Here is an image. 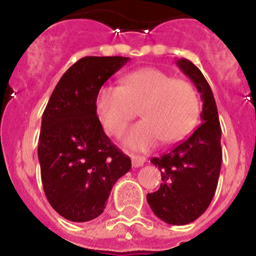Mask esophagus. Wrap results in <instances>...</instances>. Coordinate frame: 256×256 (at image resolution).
Listing matches in <instances>:
<instances>
[{
	"label": "esophagus",
	"mask_w": 256,
	"mask_h": 256,
	"mask_svg": "<svg viewBox=\"0 0 256 256\" xmlns=\"http://www.w3.org/2000/svg\"><path fill=\"white\" fill-rule=\"evenodd\" d=\"M130 159H132V165L134 168H138L146 162V158L144 156L140 155H130Z\"/></svg>",
	"instance_id": "34e87169"
}]
</instances>
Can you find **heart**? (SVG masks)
I'll return each instance as SVG.
<instances>
[{
  "label": "heart",
  "instance_id": "b5f03b06",
  "mask_svg": "<svg viewBox=\"0 0 256 256\" xmlns=\"http://www.w3.org/2000/svg\"><path fill=\"white\" fill-rule=\"evenodd\" d=\"M140 108L144 120L123 136L132 150L144 151L160 141L173 144L184 138L195 126L200 110L191 83L156 68H142L126 74L120 86L105 84L98 90L94 110L104 130L119 136Z\"/></svg>",
  "mask_w": 256,
  "mask_h": 256
}]
</instances>
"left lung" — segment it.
<instances>
[{"instance_id": "left-lung-1", "label": "left lung", "mask_w": 256, "mask_h": 256, "mask_svg": "<svg viewBox=\"0 0 256 256\" xmlns=\"http://www.w3.org/2000/svg\"><path fill=\"white\" fill-rule=\"evenodd\" d=\"M177 65L202 98L201 124L186 141L151 159L162 172V183L158 191L148 194V202L165 223L183 226L196 220L216 194L222 165V130L212 88L200 69L186 58H180Z\"/></svg>"}]
</instances>
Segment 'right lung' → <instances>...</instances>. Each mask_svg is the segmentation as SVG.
Returning a JSON list of instances; mask_svg holds the SVG:
<instances>
[{
  "instance_id": "right-lung-1",
  "label": "right lung",
  "mask_w": 256,
  "mask_h": 256,
  "mask_svg": "<svg viewBox=\"0 0 256 256\" xmlns=\"http://www.w3.org/2000/svg\"><path fill=\"white\" fill-rule=\"evenodd\" d=\"M130 58L87 56L61 76L42 115L38 160L44 194L61 216L88 222L101 216L112 186L132 166L105 134L94 100Z\"/></svg>"
}]
</instances>
